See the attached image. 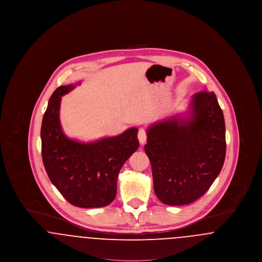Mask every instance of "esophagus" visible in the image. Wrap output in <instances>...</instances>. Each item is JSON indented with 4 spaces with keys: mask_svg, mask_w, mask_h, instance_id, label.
Wrapping results in <instances>:
<instances>
[{
    "mask_svg": "<svg viewBox=\"0 0 262 262\" xmlns=\"http://www.w3.org/2000/svg\"><path fill=\"white\" fill-rule=\"evenodd\" d=\"M137 137H138V140L140 142V144H144L146 142V138H147V135H146V132L144 128H139L138 130V134H137Z\"/></svg>",
    "mask_w": 262,
    "mask_h": 262,
    "instance_id": "obj_1",
    "label": "esophagus"
}]
</instances>
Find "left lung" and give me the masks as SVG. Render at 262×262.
<instances>
[{"label": "left lung", "instance_id": "1", "mask_svg": "<svg viewBox=\"0 0 262 262\" xmlns=\"http://www.w3.org/2000/svg\"><path fill=\"white\" fill-rule=\"evenodd\" d=\"M145 153L156 196L167 205L201 198L220 174L226 155L224 115L214 92L194 94L187 115L149 125Z\"/></svg>", "mask_w": 262, "mask_h": 262}]
</instances>
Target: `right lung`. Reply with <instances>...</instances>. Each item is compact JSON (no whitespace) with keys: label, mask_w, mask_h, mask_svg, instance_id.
I'll list each match as a JSON object with an SVG mask.
<instances>
[{"label":"right lung","mask_w":262,"mask_h":262,"mask_svg":"<svg viewBox=\"0 0 262 262\" xmlns=\"http://www.w3.org/2000/svg\"><path fill=\"white\" fill-rule=\"evenodd\" d=\"M75 84L57 88L41 125V150L52 184L71 204L81 208L109 205L117 194V179L124 163L139 146L137 127L117 137L78 142L67 137L60 122L62 95Z\"/></svg>","instance_id":"1"}]
</instances>
